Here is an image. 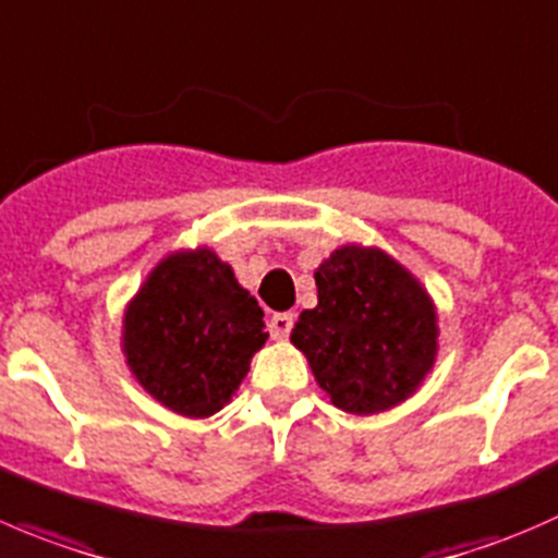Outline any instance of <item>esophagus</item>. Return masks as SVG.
Listing matches in <instances>:
<instances>
[{"instance_id": "34e87169", "label": "esophagus", "mask_w": 558, "mask_h": 558, "mask_svg": "<svg viewBox=\"0 0 558 558\" xmlns=\"http://www.w3.org/2000/svg\"><path fill=\"white\" fill-rule=\"evenodd\" d=\"M292 323H295V317H292L290 312H279L274 314L271 323H268V330H271L274 339H287L292 330Z\"/></svg>"}]
</instances>
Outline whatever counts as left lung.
<instances>
[{
  "mask_svg": "<svg viewBox=\"0 0 558 558\" xmlns=\"http://www.w3.org/2000/svg\"><path fill=\"white\" fill-rule=\"evenodd\" d=\"M317 306L292 328L339 410L374 415L410 399L437 357V312L417 279L379 250L341 246L314 274Z\"/></svg>",
  "mask_w": 558,
  "mask_h": 558,
  "instance_id": "1",
  "label": "left lung"
}]
</instances>
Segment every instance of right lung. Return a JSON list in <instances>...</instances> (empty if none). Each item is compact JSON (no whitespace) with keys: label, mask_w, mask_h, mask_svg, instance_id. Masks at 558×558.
I'll use <instances>...</instances> for the list:
<instances>
[{"label":"right lung","mask_w":558,"mask_h":558,"mask_svg":"<svg viewBox=\"0 0 558 558\" xmlns=\"http://www.w3.org/2000/svg\"><path fill=\"white\" fill-rule=\"evenodd\" d=\"M266 339L263 308L211 250L165 257L124 314L132 374L184 417L222 410Z\"/></svg>","instance_id":"obj_1"}]
</instances>
